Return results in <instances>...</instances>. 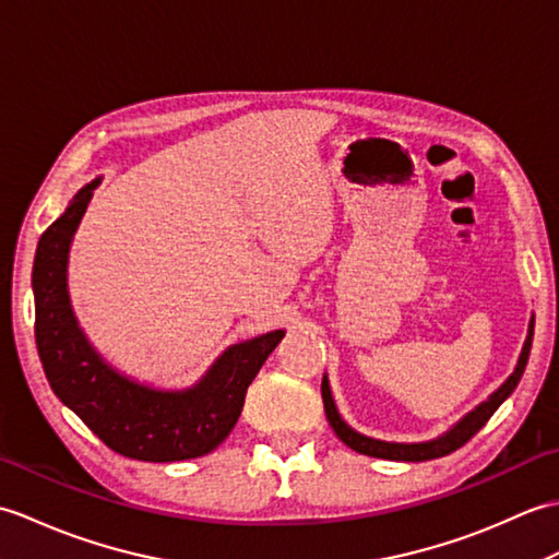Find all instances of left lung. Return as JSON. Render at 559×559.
Masks as SVG:
<instances>
[{
  "mask_svg": "<svg viewBox=\"0 0 559 559\" xmlns=\"http://www.w3.org/2000/svg\"><path fill=\"white\" fill-rule=\"evenodd\" d=\"M531 342H533V320H531L528 337H526V344H524V349H522V356H519V364L514 368V373L507 378V382L502 384L498 392L490 396L488 402H483L476 408V412H471L462 420V424H459L456 428H452L448 436H442L440 440H432V442H426V444H394V442H380V440H370V438L358 436V432H354L340 418L337 408H334V402H332L328 380L322 378L320 392H322V404H325V416L330 420L332 430L337 432V438L346 444V448H352L358 454H368V456H378V459H392V462H428V459L448 456L454 450L462 448V444H466L471 438H474L476 432L488 424L490 416L498 412V406L507 400V396L514 392V388L519 384V380H522L524 370H526V364H528Z\"/></svg>",
  "mask_w": 559,
  "mask_h": 559,
  "instance_id": "1",
  "label": "left lung"
}]
</instances>
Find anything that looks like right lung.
Instances as JSON below:
<instances>
[{
    "label": "right lung",
    "mask_w": 559,
    "mask_h": 559,
    "mask_svg": "<svg viewBox=\"0 0 559 559\" xmlns=\"http://www.w3.org/2000/svg\"><path fill=\"white\" fill-rule=\"evenodd\" d=\"M93 181L40 237L33 263L35 342L49 388L109 450L139 462H181L213 452L241 416L248 384L284 332L231 346L186 392L141 388L103 364L73 320L67 294V253L91 203Z\"/></svg>",
    "instance_id": "obj_1"
}]
</instances>
